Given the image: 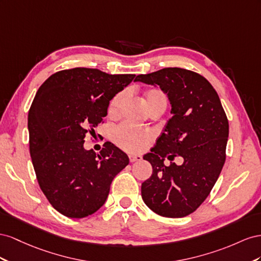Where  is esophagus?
I'll use <instances>...</instances> for the list:
<instances>
[{
  "label": "esophagus",
  "instance_id": "obj_1",
  "mask_svg": "<svg viewBox=\"0 0 261 261\" xmlns=\"http://www.w3.org/2000/svg\"><path fill=\"white\" fill-rule=\"evenodd\" d=\"M129 160H130L131 163H135V162H138V161L142 160V156H141V155H133V154H131V155H129Z\"/></svg>",
  "mask_w": 261,
  "mask_h": 261
}]
</instances>
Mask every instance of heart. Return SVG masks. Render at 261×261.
<instances>
[{"instance_id": "b5f03b06", "label": "heart", "mask_w": 261, "mask_h": 261, "mask_svg": "<svg viewBox=\"0 0 261 261\" xmlns=\"http://www.w3.org/2000/svg\"><path fill=\"white\" fill-rule=\"evenodd\" d=\"M125 93H119L111 99L108 107V115L115 117L119 114V110L125 99ZM144 101L147 109H151L155 106H163L166 108L167 98L160 89H148L144 94ZM154 135L151 130L141 129L129 123H123L119 125L115 131V140L119 146H121L124 150L139 153L143 151L148 145V143L153 140Z\"/></svg>"}]
</instances>
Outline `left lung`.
I'll return each mask as SVG.
<instances>
[{
    "mask_svg": "<svg viewBox=\"0 0 261 261\" xmlns=\"http://www.w3.org/2000/svg\"><path fill=\"white\" fill-rule=\"evenodd\" d=\"M136 82L160 86L167 94L173 117L143 159L152 176L141 186L144 203L162 217L184 218L209 196L225 162L228 121L218 93L200 74L166 68L141 74ZM175 155L181 166L163 164Z\"/></svg>",
    "mask_w": 261,
    "mask_h": 261,
    "instance_id": "obj_1",
    "label": "left lung"
}]
</instances>
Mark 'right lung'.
<instances>
[{"instance_id": "1", "label": "right lung", "mask_w": 261, "mask_h": 261, "mask_svg": "<svg viewBox=\"0 0 261 261\" xmlns=\"http://www.w3.org/2000/svg\"><path fill=\"white\" fill-rule=\"evenodd\" d=\"M135 77L75 68L52 74L36 93L28 113L29 151L40 189L65 217L82 219L100 209L114 178L129 164L115 144L105 143L96 154L85 150L84 139Z\"/></svg>"}]
</instances>
